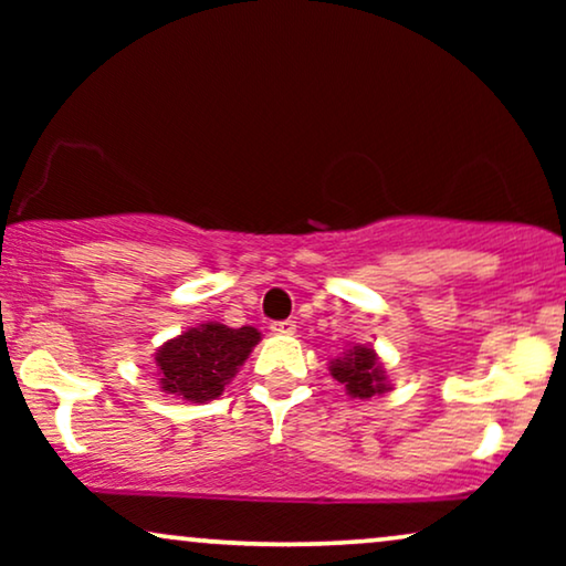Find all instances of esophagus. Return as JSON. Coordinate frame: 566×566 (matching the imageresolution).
I'll return each instance as SVG.
<instances>
[{"mask_svg": "<svg viewBox=\"0 0 566 566\" xmlns=\"http://www.w3.org/2000/svg\"><path fill=\"white\" fill-rule=\"evenodd\" d=\"M270 329H273V335H293V332H296V322H293V319L273 322V324H270Z\"/></svg>", "mask_w": 566, "mask_h": 566, "instance_id": "34e87169", "label": "esophagus"}]
</instances>
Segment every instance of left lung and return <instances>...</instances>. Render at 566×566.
<instances>
[{"instance_id":"obj_1","label":"left lung","mask_w":566,"mask_h":566,"mask_svg":"<svg viewBox=\"0 0 566 566\" xmlns=\"http://www.w3.org/2000/svg\"><path fill=\"white\" fill-rule=\"evenodd\" d=\"M329 370L353 399H370L389 389L381 363H378L376 353L370 347L355 345L343 358L332 360Z\"/></svg>"}]
</instances>
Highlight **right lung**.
Here are the masks:
<instances>
[{
    "mask_svg": "<svg viewBox=\"0 0 566 566\" xmlns=\"http://www.w3.org/2000/svg\"><path fill=\"white\" fill-rule=\"evenodd\" d=\"M258 343L260 332L254 327L231 329L208 322L182 332L161 345L154 358L161 389L196 405L216 399Z\"/></svg>",
    "mask_w": 566,
    "mask_h": 566,
    "instance_id": "obj_1",
    "label": "right lung"
}]
</instances>
